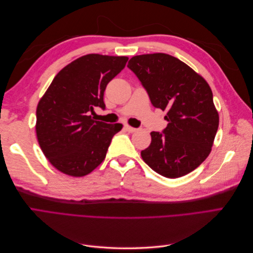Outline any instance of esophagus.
I'll return each mask as SVG.
<instances>
[{"instance_id":"obj_1","label":"esophagus","mask_w":253,"mask_h":253,"mask_svg":"<svg viewBox=\"0 0 253 253\" xmlns=\"http://www.w3.org/2000/svg\"><path fill=\"white\" fill-rule=\"evenodd\" d=\"M125 129H126V131H127L128 133H134V132L137 131V128L132 127V126H125Z\"/></svg>"}]
</instances>
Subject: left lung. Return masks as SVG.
Returning <instances> with one entry per match:
<instances>
[{"label":"left lung","mask_w":253,"mask_h":253,"mask_svg":"<svg viewBox=\"0 0 253 253\" xmlns=\"http://www.w3.org/2000/svg\"><path fill=\"white\" fill-rule=\"evenodd\" d=\"M127 67L147 89L152 104L167 111L164 133L151 132L141 157L168 178L192 172L209 156L219 116L212 90L200 74L179 59L163 52L134 56Z\"/></svg>","instance_id":"left-lung-1"}]
</instances>
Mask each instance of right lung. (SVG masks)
<instances>
[{
	"label": "right lung",
	"mask_w": 253,
	"mask_h": 253,
	"mask_svg": "<svg viewBox=\"0 0 253 253\" xmlns=\"http://www.w3.org/2000/svg\"><path fill=\"white\" fill-rule=\"evenodd\" d=\"M128 58L88 53L61 70L37 106L36 133L43 154L57 170L73 177L87 175L100 165L121 124L91 118L104 109L108 83Z\"/></svg>",
	"instance_id": "1"
}]
</instances>
